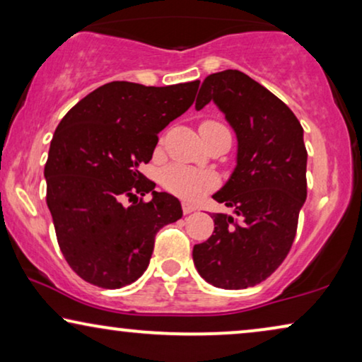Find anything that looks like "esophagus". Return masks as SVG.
I'll use <instances>...</instances> for the list:
<instances>
[{
    "instance_id": "obj_1",
    "label": "esophagus",
    "mask_w": 362,
    "mask_h": 362,
    "mask_svg": "<svg viewBox=\"0 0 362 362\" xmlns=\"http://www.w3.org/2000/svg\"><path fill=\"white\" fill-rule=\"evenodd\" d=\"M182 212H185V214H191V212H194L196 211V206H192L191 202H182Z\"/></svg>"
}]
</instances>
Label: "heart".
<instances>
[{"instance_id": "heart-1", "label": "heart", "mask_w": 362, "mask_h": 362, "mask_svg": "<svg viewBox=\"0 0 362 362\" xmlns=\"http://www.w3.org/2000/svg\"><path fill=\"white\" fill-rule=\"evenodd\" d=\"M222 127L221 123L207 120L201 125V130L204 128H216ZM161 182L166 189L176 194L185 196V197H196L199 196L202 191L209 189L216 185V177L209 175V173H202L191 170V168L182 166V165H173L166 168L161 175Z\"/></svg>"}]
</instances>
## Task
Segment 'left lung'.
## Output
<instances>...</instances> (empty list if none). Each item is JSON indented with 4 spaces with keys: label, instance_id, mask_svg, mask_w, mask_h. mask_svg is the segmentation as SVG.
Segmentation results:
<instances>
[{
    "label": "left lung",
    "instance_id": "8db88e82",
    "mask_svg": "<svg viewBox=\"0 0 362 362\" xmlns=\"http://www.w3.org/2000/svg\"><path fill=\"white\" fill-rule=\"evenodd\" d=\"M214 102L234 128L237 165L214 199L235 217L214 214V232L194 245L192 260L207 284L240 290L279 269L293 244L306 199L303 128L295 113L240 71L211 74L196 108Z\"/></svg>",
    "mask_w": 362,
    "mask_h": 362
}]
</instances>
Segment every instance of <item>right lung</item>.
Returning a JSON list of instances; mask_svg holds the SVG:
<instances>
[{"mask_svg":"<svg viewBox=\"0 0 362 362\" xmlns=\"http://www.w3.org/2000/svg\"><path fill=\"white\" fill-rule=\"evenodd\" d=\"M199 81L168 87L110 82L66 113L54 133L44 176L62 255L102 288H122L150 264L156 232L181 219L180 201L140 173L158 133L194 102ZM152 192L146 203L137 194ZM127 199L130 206L123 205Z\"/></svg>","mask_w":362,"mask_h":362,"instance_id":"add662e5","label":"right lung"}]
</instances>
